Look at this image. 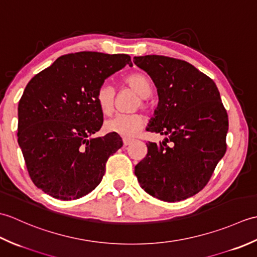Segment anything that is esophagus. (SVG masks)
Instances as JSON below:
<instances>
[{"instance_id":"esophagus-1","label":"esophagus","mask_w":257,"mask_h":257,"mask_svg":"<svg viewBox=\"0 0 257 257\" xmlns=\"http://www.w3.org/2000/svg\"><path fill=\"white\" fill-rule=\"evenodd\" d=\"M132 143H133V140H130V139H123V146H124V147L129 146Z\"/></svg>"}]
</instances>
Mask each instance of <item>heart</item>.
Wrapping results in <instances>:
<instances>
[{
    "instance_id": "1",
    "label": "heart",
    "mask_w": 257,
    "mask_h": 257,
    "mask_svg": "<svg viewBox=\"0 0 257 257\" xmlns=\"http://www.w3.org/2000/svg\"><path fill=\"white\" fill-rule=\"evenodd\" d=\"M124 84L134 89L140 96L141 106H147V99L152 91L151 81L144 73H133L125 76ZM97 103L105 114H110L114 108L116 90L109 83L100 85L96 94ZM140 102H138V106ZM144 125V117L140 113H119L105 122L107 132L116 134L122 138H133Z\"/></svg>"
}]
</instances>
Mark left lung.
Segmentation results:
<instances>
[{
    "instance_id": "8db88e82",
    "label": "left lung",
    "mask_w": 257,
    "mask_h": 257,
    "mask_svg": "<svg viewBox=\"0 0 257 257\" xmlns=\"http://www.w3.org/2000/svg\"><path fill=\"white\" fill-rule=\"evenodd\" d=\"M134 63L154 81L159 102L147 130L167 136L135 167L147 193L166 202L185 200L203 189L225 155L228 118L214 81L193 65L161 56Z\"/></svg>"
}]
</instances>
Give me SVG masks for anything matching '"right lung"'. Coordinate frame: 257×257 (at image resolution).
<instances>
[{
    "mask_svg": "<svg viewBox=\"0 0 257 257\" xmlns=\"http://www.w3.org/2000/svg\"><path fill=\"white\" fill-rule=\"evenodd\" d=\"M127 64L133 66L127 54H67L26 85L18 108V141L38 189L68 201L100 183L108 158L122 140L112 133L91 137L103 121L96 94Z\"/></svg>",
    "mask_w": 257,
    "mask_h": 257,
    "instance_id": "right-lung-1",
    "label": "right lung"
}]
</instances>
